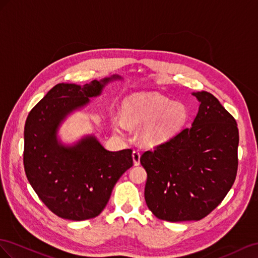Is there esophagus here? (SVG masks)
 Returning a JSON list of instances; mask_svg holds the SVG:
<instances>
[{"mask_svg":"<svg viewBox=\"0 0 258 258\" xmlns=\"http://www.w3.org/2000/svg\"><path fill=\"white\" fill-rule=\"evenodd\" d=\"M132 157H133V161H134V165H139L141 164V152L134 150L133 153H132Z\"/></svg>","mask_w":258,"mask_h":258,"instance_id":"1","label":"esophagus"}]
</instances>
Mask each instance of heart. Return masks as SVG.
I'll return each mask as SVG.
<instances>
[{
	"instance_id": "heart-1",
	"label": "heart",
	"mask_w": 258,
	"mask_h": 258,
	"mask_svg": "<svg viewBox=\"0 0 258 258\" xmlns=\"http://www.w3.org/2000/svg\"><path fill=\"white\" fill-rule=\"evenodd\" d=\"M188 109L180 102H174L157 94L137 93L123 102V115L112 116L114 130L126 133V122L141 126L139 138L146 146L164 144L177 135L188 121Z\"/></svg>"
}]
</instances>
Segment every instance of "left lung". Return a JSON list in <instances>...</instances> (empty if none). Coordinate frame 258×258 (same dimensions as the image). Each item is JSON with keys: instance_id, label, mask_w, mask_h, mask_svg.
Masks as SVG:
<instances>
[{"instance_id": "obj_1", "label": "left lung", "mask_w": 258, "mask_h": 258, "mask_svg": "<svg viewBox=\"0 0 258 258\" xmlns=\"http://www.w3.org/2000/svg\"><path fill=\"white\" fill-rule=\"evenodd\" d=\"M188 128L146 151L145 200L159 219L200 220L224 200L238 171L239 131L233 116L208 92Z\"/></svg>"}]
</instances>
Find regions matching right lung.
<instances>
[{
    "instance_id": "add662e5",
    "label": "right lung",
    "mask_w": 258,
    "mask_h": 258,
    "mask_svg": "<svg viewBox=\"0 0 258 258\" xmlns=\"http://www.w3.org/2000/svg\"><path fill=\"white\" fill-rule=\"evenodd\" d=\"M120 76L94 80L83 86L59 83L36 104L25 124L24 166L27 178L46 207L64 219L85 220L106 208L116 181L133 165L132 149L109 151L94 135L73 145L58 138L72 112L101 95Z\"/></svg>"
}]
</instances>
